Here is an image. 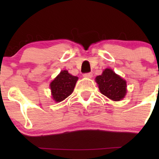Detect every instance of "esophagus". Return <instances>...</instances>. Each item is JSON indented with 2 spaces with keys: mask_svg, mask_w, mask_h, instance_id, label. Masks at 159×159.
Returning <instances> with one entry per match:
<instances>
[{
  "mask_svg": "<svg viewBox=\"0 0 159 159\" xmlns=\"http://www.w3.org/2000/svg\"><path fill=\"white\" fill-rule=\"evenodd\" d=\"M83 76L84 77V78H90L92 77V74L91 73V72H89V73H84V75H83Z\"/></svg>",
  "mask_w": 159,
  "mask_h": 159,
  "instance_id": "obj_1",
  "label": "esophagus"
}]
</instances>
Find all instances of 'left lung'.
<instances>
[{"label":"left lung","instance_id":"1","mask_svg":"<svg viewBox=\"0 0 159 159\" xmlns=\"http://www.w3.org/2000/svg\"><path fill=\"white\" fill-rule=\"evenodd\" d=\"M101 93L111 100L120 101L125 96L126 81L111 69L106 68L95 78Z\"/></svg>","mask_w":159,"mask_h":159}]
</instances>
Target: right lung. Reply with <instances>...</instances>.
<instances>
[{
	"instance_id": "add662e5",
	"label": "right lung",
	"mask_w": 159,
	"mask_h": 159,
	"mask_svg": "<svg viewBox=\"0 0 159 159\" xmlns=\"http://www.w3.org/2000/svg\"><path fill=\"white\" fill-rule=\"evenodd\" d=\"M78 79V77L70 75L68 70L61 71L50 84L53 99L57 102L65 100L73 92Z\"/></svg>"
}]
</instances>
